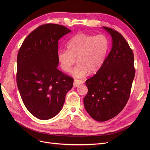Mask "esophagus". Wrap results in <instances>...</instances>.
Wrapping results in <instances>:
<instances>
[{
    "label": "esophagus",
    "mask_w": 150,
    "mask_h": 150,
    "mask_svg": "<svg viewBox=\"0 0 150 150\" xmlns=\"http://www.w3.org/2000/svg\"><path fill=\"white\" fill-rule=\"evenodd\" d=\"M83 84V81L81 80H74V87L76 88L78 86Z\"/></svg>",
    "instance_id": "obj_1"
}]
</instances>
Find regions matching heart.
Segmentation results:
<instances>
[{"label": "heart", "mask_w": 150, "mask_h": 150, "mask_svg": "<svg viewBox=\"0 0 150 150\" xmlns=\"http://www.w3.org/2000/svg\"><path fill=\"white\" fill-rule=\"evenodd\" d=\"M67 49H59L57 58L61 69L68 72L77 61V64L70 71L75 78H83L96 74L103 66L109 49V41L104 35L96 36L79 33L66 43Z\"/></svg>", "instance_id": "heart-1"}]
</instances>
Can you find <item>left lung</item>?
I'll return each mask as SVG.
<instances>
[{
  "label": "left lung",
  "instance_id": "1",
  "mask_svg": "<svg viewBox=\"0 0 150 150\" xmlns=\"http://www.w3.org/2000/svg\"><path fill=\"white\" fill-rule=\"evenodd\" d=\"M112 37V49L96 75L86 81L88 92L83 100L90 116L105 122L119 114L129 98L135 76L134 54L118 31L103 27Z\"/></svg>",
  "mask_w": 150,
  "mask_h": 150
}]
</instances>
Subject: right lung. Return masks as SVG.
<instances>
[{"mask_svg": "<svg viewBox=\"0 0 150 150\" xmlns=\"http://www.w3.org/2000/svg\"><path fill=\"white\" fill-rule=\"evenodd\" d=\"M71 30L47 23L23 41L17 57L16 81L23 103L40 120H49L62 109L74 79L57 69L59 39Z\"/></svg>", "mask_w": 150, "mask_h": 150, "instance_id": "right-lung-1", "label": "right lung"}]
</instances>
